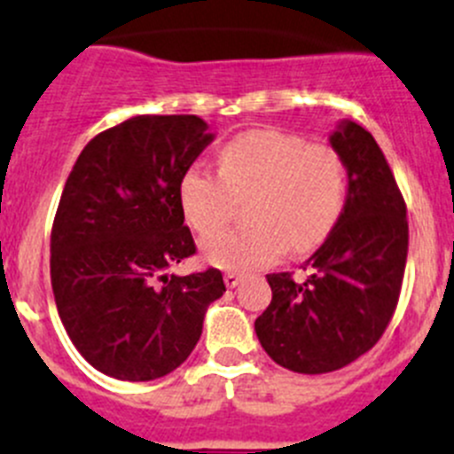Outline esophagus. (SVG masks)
<instances>
[{
  "instance_id": "obj_1",
  "label": "esophagus",
  "mask_w": 454,
  "mask_h": 454,
  "mask_svg": "<svg viewBox=\"0 0 454 454\" xmlns=\"http://www.w3.org/2000/svg\"><path fill=\"white\" fill-rule=\"evenodd\" d=\"M242 273H237V271H228L226 276H223V283H226V287H237V285L242 283Z\"/></svg>"
}]
</instances>
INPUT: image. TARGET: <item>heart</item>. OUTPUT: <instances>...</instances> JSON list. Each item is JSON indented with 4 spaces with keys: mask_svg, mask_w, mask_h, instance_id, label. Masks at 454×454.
Returning a JSON list of instances; mask_svg holds the SVG:
<instances>
[{
    "mask_svg": "<svg viewBox=\"0 0 454 454\" xmlns=\"http://www.w3.org/2000/svg\"><path fill=\"white\" fill-rule=\"evenodd\" d=\"M252 199L242 231L203 239L207 262L231 271L267 267L283 253L314 251L334 231L348 201V169L334 146L276 129H253L219 151V171L187 167L178 181L183 215L199 235L230 221L235 200Z\"/></svg>",
    "mask_w": 454,
    "mask_h": 454,
    "instance_id": "1",
    "label": "heart"
}]
</instances>
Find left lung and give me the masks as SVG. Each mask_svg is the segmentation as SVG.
<instances>
[{
  "label": "left lung",
  "mask_w": 454,
  "mask_h": 454,
  "mask_svg": "<svg viewBox=\"0 0 454 454\" xmlns=\"http://www.w3.org/2000/svg\"><path fill=\"white\" fill-rule=\"evenodd\" d=\"M348 169L346 210L308 260L309 276L269 273L273 298L255 333L276 364L330 373L369 353L385 334L405 276L407 206L369 130L344 121L330 137Z\"/></svg>",
  "instance_id": "obj_1"
}]
</instances>
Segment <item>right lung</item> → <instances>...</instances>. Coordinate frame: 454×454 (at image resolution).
I'll use <instances>...</instances> for the list:
<instances>
[{"label": "right lung", "mask_w": 454, "mask_h": 454, "mask_svg": "<svg viewBox=\"0 0 454 454\" xmlns=\"http://www.w3.org/2000/svg\"><path fill=\"white\" fill-rule=\"evenodd\" d=\"M197 115H140L85 145L51 226V289L72 344L101 373L146 382L190 357L223 292L219 269L167 276L197 253L178 181L212 142Z\"/></svg>", "instance_id": "right-lung-1"}]
</instances>
